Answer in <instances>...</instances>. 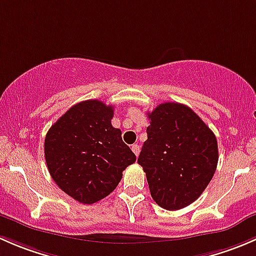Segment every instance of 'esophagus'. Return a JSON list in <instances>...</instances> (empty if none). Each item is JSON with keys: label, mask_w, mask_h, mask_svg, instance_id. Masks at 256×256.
Masks as SVG:
<instances>
[{"label": "esophagus", "mask_w": 256, "mask_h": 256, "mask_svg": "<svg viewBox=\"0 0 256 256\" xmlns=\"http://www.w3.org/2000/svg\"><path fill=\"white\" fill-rule=\"evenodd\" d=\"M131 150H132L134 154H135L136 156H138V154H140V146H138V144H134L132 146H131Z\"/></svg>", "instance_id": "esophagus-1"}]
</instances>
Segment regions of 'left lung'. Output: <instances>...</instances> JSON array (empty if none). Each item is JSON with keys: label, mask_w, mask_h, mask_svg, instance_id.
Listing matches in <instances>:
<instances>
[{"label": "left lung", "mask_w": 256, "mask_h": 256, "mask_svg": "<svg viewBox=\"0 0 256 256\" xmlns=\"http://www.w3.org/2000/svg\"><path fill=\"white\" fill-rule=\"evenodd\" d=\"M147 140L138 156L154 202L178 210L207 188L218 164L213 131L190 108L164 102L148 112Z\"/></svg>", "instance_id": "8db88e82"}]
</instances>
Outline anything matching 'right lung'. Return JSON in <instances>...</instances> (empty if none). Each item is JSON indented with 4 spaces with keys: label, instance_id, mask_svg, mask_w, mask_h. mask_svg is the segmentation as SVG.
<instances>
[{
    "label": "right lung",
    "instance_id": "1",
    "mask_svg": "<svg viewBox=\"0 0 256 256\" xmlns=\"http://www.w3.org/2000/svg\"><path fill=\"white\" fill-rule=\"evenodd\" d=\"M114 106L85 100L72 106L49 128L44 140L48 171L66 194L92 204L118 187L122 171L136 161L112 128Z\"/></svg>",
    "mask_w": 256,
    "mask_h": 256
}]
</instances>
